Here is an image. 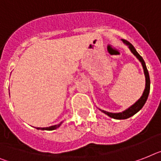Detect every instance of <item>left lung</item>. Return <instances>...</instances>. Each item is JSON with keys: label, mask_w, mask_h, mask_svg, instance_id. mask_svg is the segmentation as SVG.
<instances>
[{"label": "left lung", "mask_w": 161, "mask_h": 161, "mask_svg": "<svg viewBox=\"0 0 161 161\" xmlns=\"http://www.w3.org/2000/svg\"><path fill=\"white\" fill-rule=\"evenodd\" d=\"M122 41L123 42V43H125L127 46H128V48L130 49V51L133 53L134 56H136V58H137L140 62L142 65L143 67V71H144L145 74V77H146V86H145V90L143 91L142 95L141 96V98L138 99L137 101L135 102V103L129 107L128 108H127L126 110L123 111V112L120 113H110L107 112V111H104V110H102L100 108H99V110H101L103 114H107L108 116L112 118V119H127L130 117L133 116L134 114H136L138 111H140L142 107L144 106V104L146 103L147 100V98H148V95H149L150 93V87H151V81H150V76H149V73H148V71H147V66H146V63H145L144 60L140 56V54L138 53L136 50L135 49V47H133V45L130 43L128 41L124 40V39H122Z\"/></svg>", "instance_id": "obj_1"}]
</instances>
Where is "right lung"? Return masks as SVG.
Instances as JSON below:
<instances>
[{
    "label": "right lung",
    "mask_w": 161,
    "mask_h": 161,
    "mask_svg": "<svg viewBox=\"0 0 161 161\" xmlns=\"http://www.w3.org/2000/svg\"><path fill=\"white\" fill-rule=\"evenodd\" d=\"M62 122H61L60 123L57 124V125H53V126H51V127H36L37 129L38 130H47V131H52V130H55L57 128L60 127V126L62 125Z\"/></svg>",
    "instance_id": "add662e5"
}]
</instances>
